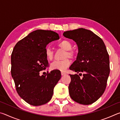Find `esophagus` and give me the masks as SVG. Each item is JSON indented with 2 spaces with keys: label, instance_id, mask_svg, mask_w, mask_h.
<instances>
[{
  "label": "esophagus",
  "instance_id": "obj_1",
  "mask_svg": "<svg viewBox=\"0 0 120 120\" xmlns=\"http://www.w3.org/2000/svg\"><path fill=\"white\" fill-rule=\"evenodd\" d=\"M61 74L62 76H64V75H66L67 74L66 72H61Z\"/></svg>",
  "mask_w": 120,
  "mask_h": 120
}]
</instances>
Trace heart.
<instances>
[{
	"label": "heart",
	"instance_id": "1",
	"mask_svg": "<svg viewBox=\"0 0 120 120\" xmlns=\"http://www.w3.org/2000/svg\"><path fill=\"white\" fill-rule=\"evenodd\" d=\"M58 46L60 48L66 50L64 53V58H66L62 60H56L51 64V68L52 70H58L60 71H64L70 66L71 62L69 59L67 57L73 58L75 56V52L71 49L72 44L71 42L67 40H64L58 43ZM44 54L47 59L52 60L53 58V52L51 49L49 47H46L44 51Z\"/></svg>",
	"mask_w": 120,
	"mask_h": 120
}]
</instances>
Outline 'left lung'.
Returning a JSON list of instances; mask_svg holds the SVG:
<instances>
[{
  "label": "left lung",
  "mask_w": 120,
  "mask_h": 120,
  "mask_svg": "<svg viewBox=\"0 0 120 120\" xmlns=\"http://www.w3.org/2000/svg\"><path fill=\"white\" fill-rule=\"evenodd\" d=\"M63 35L76 42L78 53L70 70L78 75H71L69 93L72 100L83 105L93 104L106 89L110 72L109 59L101 38L85 28L64 32Z\"/></svg>",
  "instance_id": "8db88e82"
}]
</instances>
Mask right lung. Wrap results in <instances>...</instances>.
I'll list each match as a JSON object with an SVG mask.
<instances>
[{
  "mask_svg": "<svg viewBox=\"0 0 120 120\" xmlns=\"http://www.w3.org/2000/svg\"><path fill=\"white\" fill-rule=\"evenodd\" d=\"M56 32L38 30L19 41L11 56V74L18 94L33 106L47 103L61 78L60 70H53L40 76V71L49 66L44 54L50 42L59 39Z\"/></svg>",
  "mask_w": 120,
  "mask_h": 120,
  "instance_id": "right-lung-1",
  "label": "right lung"
}]
</instances>
